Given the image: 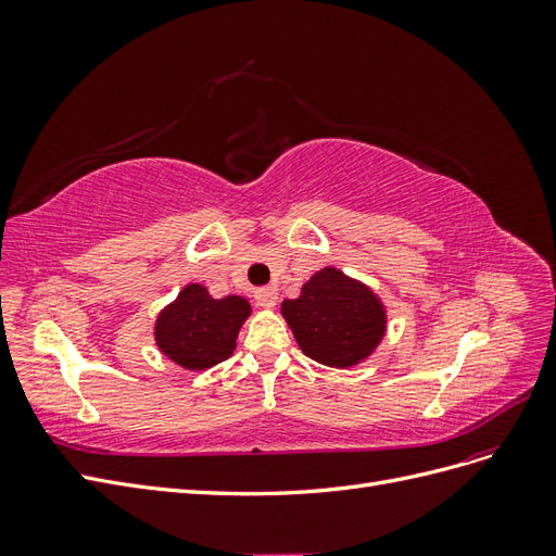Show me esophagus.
Instances as JSON below:
<instances>
[{"mask_svg":"<svg viewBox=\"0 0 556 556\" xmlns=\"http://www.w3.org/2000/svg\"><path fill=\"white\" fill-rule=\"evenodd\" d=\"M255 301L262 308H274L278 304V290L276 288H260L255 292Z\"/></svg>","mask_w":556,"mask_h":556,"instance_id":"34e87169","label":"esophagus"}]
</instances>
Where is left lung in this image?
Returning a JSON list of instances; mask_svg holds the SVG:
<instances>
[{
	"label": "left lung",
	"mask_w": 556,
	"mask_h": 556,
	"mask_svg": "<svg viewBox=\"0 0 556 556\" xmlns=\"http://www.w3.org/2000/svg\"><path fill=\"white\" fill-rule=\"evenodd\" d=\"M280 313L301 352L331 368L366 362L387 333L382 299L336 266L315 271L296 299L282 301Z\"/></svg>",
	"instance_id": "obj_1"
}]
</instances>
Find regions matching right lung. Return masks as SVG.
Wrapping results in <instances>:
<instances>
[{"label": "right lung", "mask_w": 556, "mask_h": 556, "mask_svg": "<svg viewBox=\"0 0 556 556\" xmlns=\"http://www.w3.org/2000/svg\"><path fill=\"white\" fill-rule=\"evenodd\" d=\"M250 313L248 299L239 294L213 299L204 285L190 282L157 313L155 345L185 371H206L233 355Z\"/></svg>", "instance_id": "right-lung-1"}]
</instances>
